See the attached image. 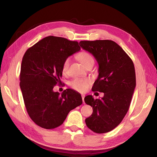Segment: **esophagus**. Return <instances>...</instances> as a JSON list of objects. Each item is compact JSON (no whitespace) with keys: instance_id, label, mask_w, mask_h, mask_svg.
Wrapping results in <instances>:
<instances>
[{"instance_id":"34e87169","label":"esophagus","mask_w":157,"mask_h":157,"mask_svg":"<svg viewBox=\"0 0 157 157\" xmlns=\"http://www.w3.org/2000/svg\"><path fill=\"white\" fill-rule=\"evenodd\" d=\"M81 96H82V101H83V103L84 104V103H84V97H85V95H84V94H82Z\"/></svg>"}]
</instances>
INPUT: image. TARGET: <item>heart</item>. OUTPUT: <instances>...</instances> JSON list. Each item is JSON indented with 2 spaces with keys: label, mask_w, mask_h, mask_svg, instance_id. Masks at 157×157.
Listing matches in <instances>:
<instances>
[{
  "label": "heart",
  "mask_w": 157,
  "mask_h": 157,
  "mask_svg": "<svg viewBox=\"0 0 157 157\" xmlns=\"http://www.w3.org/2000/svg\"><path fill=\"white\" fill-rule=\"evenodd\" d=\"M78 58L81 63L84 66H86L90 63H94V57L87 52H81L78 55ZM71 63V58L68 57L66 58L62 65V72L63 73H67L69 67ZM92 81L89 78H75L70 82L71 87L74 90L80 92H85L87 91L90 85L91 84Z\"/></svg>",
  "instance_id": "heart-1"
}]
</instances>
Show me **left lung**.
I'll use <instances>...</instances> for the list:
<instances>
[{"instance_id": "left-lung-1", "label": "left lung", "mask_w": 157, "mask_h": 157, "mask_svg": "<svg viewBox=\"0 0 157 157\" xmlns=\"http://www.w3.org/2000/svg\"><path fill=\"white\" fill-rule=\"evenodd\" d=\"M79 45L91 53L99 65V75L92 90L104 93L101 99H94L91 95L84 98L85 103L93 109L92 115L85 120L86 124L98 134L110 132L129 109L136 88L134 63L113 40H83Z\"/></svg>"}]
</instances>
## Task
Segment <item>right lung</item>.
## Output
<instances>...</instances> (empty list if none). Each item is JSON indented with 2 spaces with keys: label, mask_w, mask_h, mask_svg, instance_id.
I'll list each match as a JSON object with an SVG mask.
<instances>
[{
  "label": "right lung",
  "mask_w": 157,
  "mask_h": 157,
  "mask_svg": "<svg viewBox=\"0 0 157 157\" xmlns=\"http://www.w3.org/2000/svg\"><path fill=\"white\" fill-rule=\"evenodd\" d=\"M80 50L78 42L49 36L27 49L23 57L20 86L28 115L36 124L54 129L63 124L68 113L81 105V95L71 89L54 92L61 82L62 65Z\"/></svg>",
  "instance_id": "1"
}]
</instances>
